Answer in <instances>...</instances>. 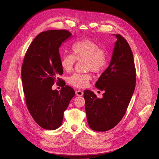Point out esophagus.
<instances>
[{"mask_svg":"<svg viewBox=\"0 0 159 159\" xmlns=\"http://www.w3.org/2000/svg\"><path fill=\"white\" fill-rule=\"evenodd\" d=\"M75 94L78 97H81V96H83V95H84V93H83V91H81L80 90H78V91H75Z\"/></svg>","mask_w":159,"mask_h":159,"instance_id":"34e87169","label":"esophagus"}]
</instances>
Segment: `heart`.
Listing matches in <instances>:
<instances>
[{"label": "heart", "mask_w": 159, "mask_h": 159, "mask_svg": "<svg viewBox=\"0 0 159 159\" xmlns=\"http://www.w3.org/2000/svg\"><path fill=\"white\" fill-rule=\"evenodd\" d=\"M72 54H64L61 58L60 64L62 69L66 72L72 71L76 60L85 61L87 70L100 72L106 65V55L103 49L91 40L84 39L75 42L72 46ZM91 80L89 74L74 73L68 78L70 85L77 88L87 87Z\"/></svg>", "instance_id": "1"}]
</instances>
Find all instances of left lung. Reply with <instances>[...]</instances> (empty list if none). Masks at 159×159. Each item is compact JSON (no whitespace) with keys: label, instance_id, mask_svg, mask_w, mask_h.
Here are the masks:
<instances>
[{"label":"left lung","instance_id":"8db88e82","mask_svg":"<svg viewBox=\"0 0 159 159\" xmlns=\"http://www.w3.org/2000/svg\"><path fill=\"white\" fill-rule=\"evenodd\" d=\"M116 36L110 63L101 74L95 87L104 91L98 98L85 90V108L89 127L104 132L116 126L123 117L136 86V69L132 50L120 34Z\"/></svg>","mask_w":159,"mask_h":159}]
</instances>
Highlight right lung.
I'll use <instances>...</instances> for the list:
<instances>
[{
    "mask_svg": "<svg viewBox=\"0 0 159 159\" xmlns=\"http://www.w3.org/2000/svg\"><path fill=\"white\" fill-rule=\"evenodd\" d=\"M72 36L66 30L42 32L30 43L25 56L21 79L27 106L36 123L44 129L60 127L64 111L75 95L73 89L58 78L63 73L59 48ZM56 80L61 82L60 92L52 89Z\"/></svg>",
    "mask_w": 159,
    "mask_h": 159,
    "instance_id": "right-lung-1",
    "label": "right lung"
}]
</instances>
